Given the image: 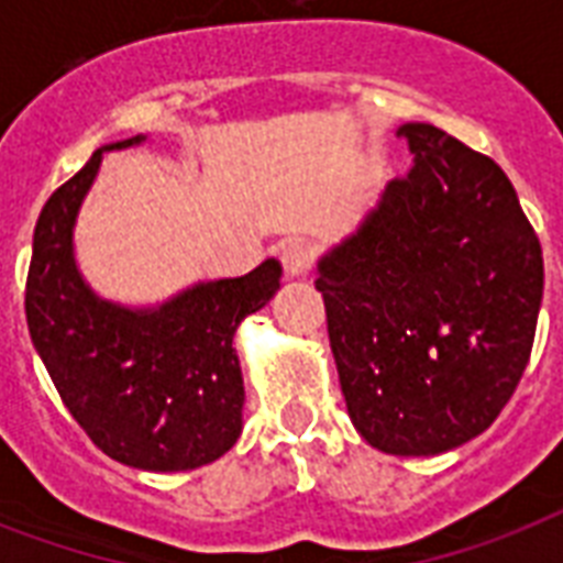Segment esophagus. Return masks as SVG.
Segmentation results:
<instances>
[{"instance_id": "1", "label": "esophagus", "mask_w": 563, "mask_h": 563, "mask_svg": "<svg viewBox=\"0 0 563 563\" xmlns=\"http://www.w3.org/2000/svg\"><path fill=\"white\" fill-rule=\"evenodd\" d=\"M280 260H283V268H286V274H289V277H307L309 268H312V260H316V254H312V247H309L307 242L291 239V242H286V245H283Z\"/></svg>"}]
</instances>
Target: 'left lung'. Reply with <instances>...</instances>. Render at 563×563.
Masks as SVG:
<instances>
[{"instance_id":"left-lung-1","label":"left lung","mask_w":563,"mask_h":563,"mask_svg":"<svg viewBox=\"0 0 563 563\" xmlns=\"http://www.w3.org/2000/svg\"><path fill=\"white\" fill-rule=\"evenodd\" d=\"M360 228L318 260L347 415L371 446L438 455L497 420L532 353L543 256L497 163L427 122Z\"/></svg>"}]
</instances>
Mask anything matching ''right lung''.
<instances>
[{
  "instance_id": "add662e5",
  "label": "right lung",
  "mask_w": 563,
  "mask_h": 563,
  "mask_svg": "<svg viewBox=\"0 0 563 563\" xmlns=\"http://www.w3.org/2000/svg\"><path fill=\"white\" fill-rule=\"evenodd\" d=\"M148 136L101 145L40 212L25 283L34 351L60 400L110 459L152 473L195 471L242 435L245 385L239 324L280 289V263L245 277L198 280L154 307L101 298L75 260L78 212L108 152Z\"/></svg>"
}]
</instances>
